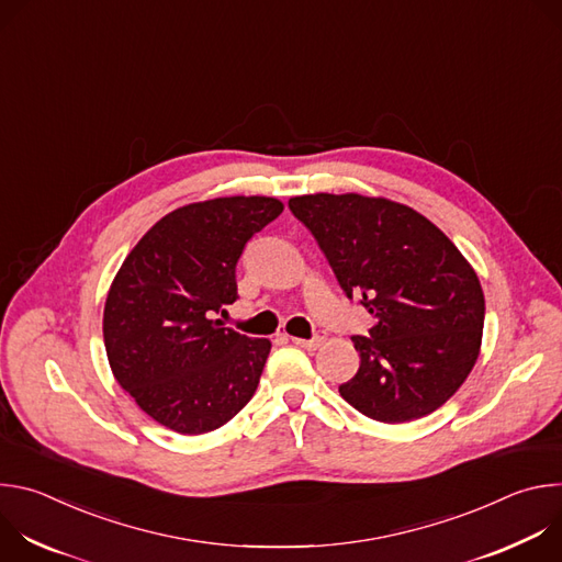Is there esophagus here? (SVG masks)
I'll list each match as a JSON object with an SVG mask.
<instances>
[{"label": "esophagus", "mask_w": 562, "mask_h": 562, "mask_svg": "<svg viewBox=\"0 0 562 562\" xmlns=\"http://www.w3.org/2000/svg\"><path fill=\"white\" fill-rule=\"evenodd\" d=\"M325 340H327V331H315L313 338H308V340H304V338H291V342L297 345V347H302V349H317Z\"/></svg>", "instance_id": "obj_1"}]
</instances>
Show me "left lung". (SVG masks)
I'll use <instances>...</instances> for the list:
<instances>
[{
  "label": "left lung",
  "mask_w": 562,
  "mask_h": 562,
  "mask_svg": "<svg viewBox=\"0 0 562 562\" xmlns=\"http://www.w3.org/2000/svg\"><path fill=\"white\" fill-rule=\"evenodd\" d=\"M349 300L373 315L353 336L358 373L347 403L378 423L423 418L458 391L475 364L485 325L477 276L451 239L414 209L358 193L289 200Z\"/></svg>",
  "instance_id": "left-lung-1"
}]
</instances>
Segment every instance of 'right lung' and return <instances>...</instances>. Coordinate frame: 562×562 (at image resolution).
Listing matches in <instances>:
<instances>
[{
	"label": "right lung",
	"instance_id": "obj_1",
	"mask_svg": "<svg viewBox=\"0 0 562 562\" xmlns=\"http://www.w3.org/2000/svg\"><path fill=\"white\" fill-rule=\"evenodd\" d=\"M282 209L260 195L176 209L120 267L104 306L106 356L155 423L206 434L254 397L271 342L224 327L213 313L237 300V260Z\"/></svg>",
	"mask_w": 562,
	"mask_h": 562
}]
</instances>
